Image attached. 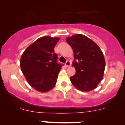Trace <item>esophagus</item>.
<instances>
[{
    "mask_svg": "<svg viewBox=\"0 0 125 125\" xmlns=\"http://www.w3.org/2000/svg\"><path fill=\"white\" fill-rule=\"evenodd\" d=\"M71 65V62L69 61H67L65 63V66L66 67H69Z\"/></svg>",
    "mask_w": 125,
    "mask_h": 125,
    "instance_id": "esophagus-1",
    "label": "esophagus"
}]
</instances>
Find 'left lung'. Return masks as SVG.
Listing matches in <instances>:
<instances>
[{
  "instance_id": "obj_1",
  "label": "left lung",
  "mask_w": 125,
  "mask_h": 125,
  "mask_svg": "<svg viewBox=\"0 0 125 125\" xmlns=\"http://www.w3.org/2000/svg\"><path fill=\"white\" fill-rule=\"evenodd\" d=\"M66 40L74 53L72 65L76 73L71 77L72 83L81 91L94 90L104 76L105 60L102 52L96 43L83 35L77 34Z\"/></svg>"
}]
</instances>
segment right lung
I'll list each match as a JSON object with an SVG mask.
<instances>
[{
	"instance_id": "1",
	"label": "right lung",
	"mask_w": 125,
	"mask_h": 125,
	"mask_svg": "<svg viewBox=\"0 0 125 125\" xmlns=\"http://www.w3.org/2000/svg\"><path fill=\"white\" fill-rule=\"evenodd\" d=\"M59 38L42 37L27 48L21 56V67L29 84L42 92L50 90L56 83L63 64L58 63L54 48Z\"/></svg>"
}]
</instances>
